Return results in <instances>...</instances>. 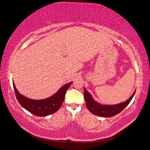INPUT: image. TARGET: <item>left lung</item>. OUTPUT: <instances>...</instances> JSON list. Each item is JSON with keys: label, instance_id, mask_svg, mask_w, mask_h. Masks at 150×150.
<instances>
[{"label": "left lung", "instance_id": "8db88e82", "mask_svg": "<svg viewBox=\"0 0 150 150\" xmlns=\"http://www.w3.org/2000/svg\"><path fill=\"white\" fill-rule=\"evenodd\" d=\"M135 92L136 91L127 101L115 105H103L98 103L93 100L90 93L86 89H84V98L86 106L91 113L102 117H111L119 114L130 103Z\"/></svg>", "mask_w": 150, "mask_h": 150}]
</instances>
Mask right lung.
<instances>
[{"instance_id": "obj_1", "label": "right lung", "mask_w": 150, "mask_h": 150, "mask_svg": "<svg viewBox=\"0 0 150 150\" xmlns=\"http://www.w3.org/2000/svg\"><path fill=\"white\" fill-rule=\"evenodd\" d=\"M72 82L63 86L57 92L49 98L41 100H33L28 99L18 92L13 83L16 97L19 103L23 108L31 113L38 117H45L54 113L59 109L62 105L65 98L67 90L70 87Z\"/></svg>"}]
</instances>
